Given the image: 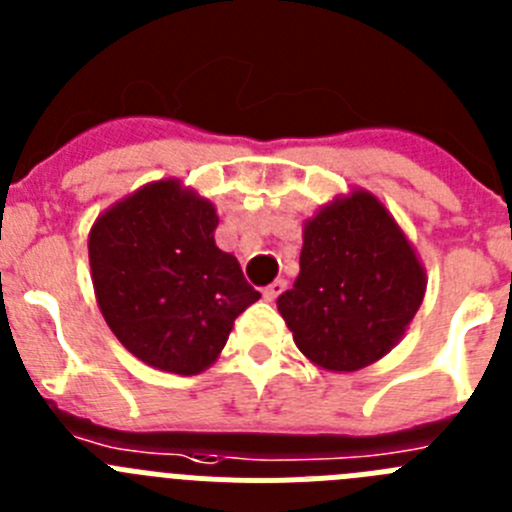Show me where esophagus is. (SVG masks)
I'll return each mask as SVG.
<instances>
[{"label": "esophagus", "instance_id": "1", "mask_svg": "<svg viewBox=\"0 0 512 512\" xmlns=\"http://www.w3.org/2000/svg\"><path fill=\"white\" fill-rule=\"evenodd\" d=\"M284 289H287V282H284V279H277V282H271L269 287H264V300L266 302H274L279 295H282Z\"/></svg>", "mask_w": 512, "mask_h": 512}]
</instances>
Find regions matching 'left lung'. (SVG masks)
<instances>
[{
    "label": "left lung",
    "mask_w": 512,
    "mask_h": 512,
    "mask_svg": "<svg viewBox=\"0 0 512 512\" xmlns=\"http://www.w3.org/2000/svg\"><path fill=\"white\" fill-rule=\"evenodd\" d=\"M423 295L415 248L387 207L356 189L307 220L300 274L277 307L312 364L356 372L400 343Z\"/></svg>",
    "instance_id": "8db88e82"
}]
</instances>
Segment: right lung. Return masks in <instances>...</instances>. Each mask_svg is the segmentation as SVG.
<instances>
[{
  "instance_id": "right-lung-1",
  "label": "right lung",
  "mask_w": 512,
  "mask_h": 512,
  "mask_svg": "<svg viewBox=\"0 0 512 512\" xmlns=\"http://www.w3.org/2000/svg\"><path fill=\"white\" fill-rule=\"evenodd\" d=\"M215 205L179 179L146 184L97 217L89 266L99 310L130 354L171 374H200L259 292L215 246Z\"/></svg>"
}]
</instances>
